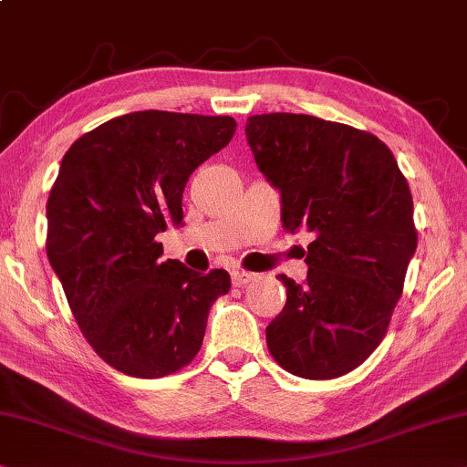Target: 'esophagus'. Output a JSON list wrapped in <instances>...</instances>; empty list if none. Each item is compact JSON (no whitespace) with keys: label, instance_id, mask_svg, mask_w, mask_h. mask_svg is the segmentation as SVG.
Here are the masks:
<instances>
[{"label":"esophagus","instance_id":"1","mask_svg":"<svg viewBox=\"0 0 467 467\" xmlns=\"http://www.w3.org/2000/svg\"><path fill=\"white\" fill-rule=\"evenodd\" d=\"M230 277H233V284L237 285V288H244L247 282H252L254 279V273H247L244 269H234L233 273H230Z\"/></svg>","mask_w":467,"mask_h":467}]
</instances>
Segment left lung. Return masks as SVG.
<instances>
[{
    "label": "left lung",
    "mask_w": 467,
    "mask_h": 467,
    "mask_svg": "<svg viewBox=\"0 0 467 467\" xmlns=\"http://www.w3.org/2000/svg\"><path fill=\"white\" fill-rule=\"evenodd\" d=\"M258 171L282 196V226L307 230V279L277 275L285 306L266 327L271 357L307 380L358 368L387 335L416 252L414 204L374 134L312 115H252Z\"/></svg>",
    "instance_id": "obj_1"
}]
</instances>
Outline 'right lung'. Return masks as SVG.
Masks as SVG:
<instances>
[{"label":"right lung","mask_w":467,"mask_h":467,"mask_svg":"<svg viewBox=\"0 0 467 467\" xmlns=\"http://www.w3.org/2000/svg\"><path fill=\"white\" fill-rule=\"evenodd\" d=\"M233 117L139 110L74 140L47 202V256L77 325L110 368L175 374L202 346L230 275L161 263L160 233L183 226L192 172L230 142Z\"/></svg>","instance_id":"right-lung-1"}]
</instances>
